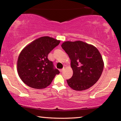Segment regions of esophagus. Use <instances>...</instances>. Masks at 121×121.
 Segmentation results:
<instances>
[{
    "mask_svg": "<svg viewBox=\"0 0 121 121\" xmlns=\"http://www.w3.org/2000/svg\"><path fill=\"white\" fill-rule=\"evenodd\" d=\"M63 69H60V72H61V73H62V71H63Z\"/></svg>",
    "mask_w": 121,
    "mask_h": 121,
    "instance_id": "obj_1",
    "label": "esophagus"
}]
</instances>
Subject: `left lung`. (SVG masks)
Wrapping results in <instances>:
<instances>
[{
	"label": "left lung",
	"instance_id": "obj_1",
	"mask_svg": "<svg viewBox=\"0 0 121 121\" xmlns=\"http://www.w3.org/2000/svg\"><path fill=\"white\" fill-rule=\"evenodd\" d=\"M62 48L71 60L73 76L67 79L68 85L76 91L88 89L99 80L104 63L98 49L82 41L65 42Z\"/></svg>",
	"mask_w": 121,
	"mask_h": 121
}]
</instances>
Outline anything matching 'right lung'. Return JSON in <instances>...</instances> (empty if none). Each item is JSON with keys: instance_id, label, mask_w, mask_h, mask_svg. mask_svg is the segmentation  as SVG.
<instances>
[{"instance_id": "1", "label": "right lung", "mask_w": 121, "mask_h": 121, "mask_svg": "<svg viewBox=\"0 0 121 121\" xmlns=\"http://www.w3.org/2000/svg\"><path fill=\"white\" fill-rule=\"evenodd\" d=\"M60 43L50 37H42L22 50L18 58L17 69L20 78L26 85L34 89H44L60 73L48 59V54Z\"/></svg>"}]
</instances>
